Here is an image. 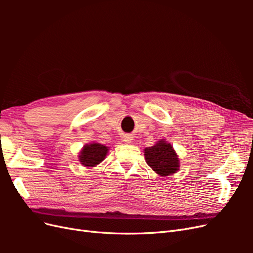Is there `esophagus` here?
Listing matches in <instances>:
<instances>
[{"mask_svg":"<svg viewBox=\"0 0 253 253\" xmlns=\"http://www.w3.org/2000/svg\"><path fill=\"white\" fill-rule=\"evenodd\" d=\"M122 140H124L126 143H128V142H131L133 140V137H131L129 135H126V136H124V138H122Z\"/></svg>","mask_w":253,"mask_h":253,"instance_id":"34e87169","label":"esophagus"}]
</instances>
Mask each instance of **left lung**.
<instances>
[{
  "label": "left lung",
  "mask_w": 253,
  "mask_h": 253,
  "mask_svg": "<svg viewBox=\"0 0 253 253\" xmlns=\"http://www.w3.org/2000/svg\"><path fill=\"white\" fill-rule=\"evenodd\" d=\"M145 162L160 176H168L178 170L179 162L171 144L160 140L153 147L144 149Z\"/></svg>",
  "instance_id": "left-lung-1"
}]
</instances>
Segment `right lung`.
I'll return each mask as SVG.
<instances>
[{
    "label": "right lung",
    "instance_id": "obj_1",
    "mask_svg": "<svg viewBox=\"0 0 253 253\" xmlns=\"http://www.w3.org/2000/svg\"><path fill=\"white\" fill-rule=\"evenodd\" d=\"M109 149L105 145L99 143H90L86 144L80 153L79 160L80 163L85 167H95L100 164L105 158L106 153Z\"/></svg>",
    "mask_w": 253,
    "mask_h": 253
}]
</instances>
